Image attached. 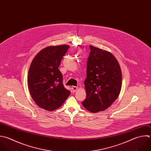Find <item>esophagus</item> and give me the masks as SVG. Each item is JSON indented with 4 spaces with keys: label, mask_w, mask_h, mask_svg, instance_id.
I'll return each mask as SVG.
<instances>
[{
    "label": "esophagus",
    "mask_w": 151,
    "mask_h": 151,
    "mask_svg": "<svg viewBox=\"0 0 151 151\" xmlns=\"http://www.w3.org/2000/svg\"><path fill=\"white\" fill-rule=\"evenodd\" d=\"M78 89V87L76 86H72V90L73 92H76Z\"/></svg>",
    "instance_id": "esophagus-1"
}]
</instances>
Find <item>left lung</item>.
I'll return each mask as SVG.
<instances>
[{
	"mask_svg": "<svg viewBox=\"0 0 151 151\" xmlns=\"http://www.w3.org/2000/svg\"><path fill=\"white\" fill-rule=\"evenodd\" d=\"M84 81L86 99L84 107L91 113L103 111L118 97L122 87L119 64L110 52L90 45Z\"/></svg>",
	"mask_w": 151,
	"mask_h": 151,
	"instance_id": "8db88e82",
	"label": "left lung"
}]
</instances>
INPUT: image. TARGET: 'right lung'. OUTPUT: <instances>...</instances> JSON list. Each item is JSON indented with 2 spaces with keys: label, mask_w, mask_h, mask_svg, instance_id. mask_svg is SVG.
<instances>
[{
  "label": "right lung",
  "mask_w": 151,
  "mask_h": 151,
  "mask_svg": "<svg viewBox=\"0 0 151 151\" xmlns=\"http://www.w3.org/2000/svg\"><path fill=\"white\" fill-rule=\"evenodd\" d=\"M68 45L48 46L34 58L28 75L31 96L41 108L54 111L62 106L70 94L63 84V76L58 67Z\"/></svg>",
  "instance_id": "obj_1"
}]
</instances>
